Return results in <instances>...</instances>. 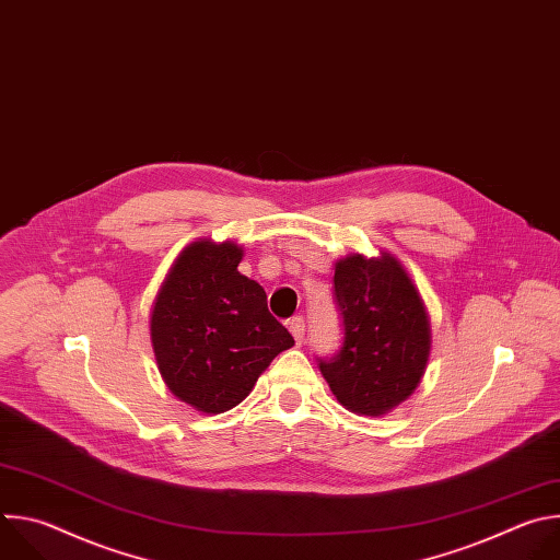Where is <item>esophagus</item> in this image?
Here are the masks:
<instances>
[{
  "label": "esophagus",
  "instance_id": "esophagus-1",
  "mask_svg": "<svg viewBox=\"0 0 560 560\" xmlns=\"http://www.w3.org/2000/svg\"><path fill=\"white\" fill-rule=\"evenodd\" d=\"M288 330L292 332L294 341L301 343V341H303V335H305V322H303V316H292L290 322H288Z\"/></svg>",
  "mask_w": 560,
  "mask_h": 560
}]
</instances>
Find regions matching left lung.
<instances>
[{
  "label": "left lung",
  "instance_id": "1",
  "mask_svg": "<svg viewBox=\"0 0 560 560\" xmlns=\"http://www.w3.org/2000/svg\"><path fill=\"white\" fill-rule=\"evenodd\" d=\"M335 294L346 337L332 359L318 363L337 401L365 417H381L401 406L421 383L432 326L423 296L404 264L348 255L335 264Z\"/></svg>",
  "mask_w": 560,
  "mask_h": 560
}]
</instances>
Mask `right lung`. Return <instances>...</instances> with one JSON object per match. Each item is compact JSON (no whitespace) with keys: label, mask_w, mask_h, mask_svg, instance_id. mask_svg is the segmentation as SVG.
<instances>
[{"label":"right lung","mask_w":560,"mask_h":560,"mask_svg":"<svg viewBox=\"0 0 560 560\" xmlns=\"http://www.w3.org/2000/svg\"><path fill=\"white\" fill-rule=\"evenodd\" d=\"M244 248L197 238L173 261L150 310L154 361L179 401L221 415L253 392L292 335L268 312L266 290L238 272Z\"/></svg>","instance_id":"right-lung-1"}]
</instances>
